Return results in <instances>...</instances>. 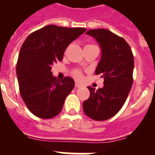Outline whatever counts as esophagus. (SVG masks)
Listing matches in <instances>:
<instances>
[{
    "label": "esophagus",
    "instance_id": "1",
    "mask_svg": "<svg viewBox=\"0 0 155 155\" xmlns=\"http://www.w3.org/2000/svg\"><path fill=\"white\" fill-rule=\"evenodd\" d=\"M75 86H76L77 88H80V87H82V85H81V84H79V83H78V82H76V83H75Z\"/></svg>",
    "mask_w": 155,
    "mask_h": 155
}]
</instances>
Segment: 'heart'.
I'll return each instance as SVG.
<instances>
[{"label":"heart","instance_id":"1","mask_svg":"<svg viewBox=\"0 0 155 155\" xmlns=\"http://www.w3.org/2000/svg\"><path fill=\"white\" fill-rule=\"evenodd\" d=\"M73 76H74L76 79H78V80H80V79H81V78H82V73H81V70L76 69V70H74V71L73 72Z\"/></svg>","mask_w":155,"mask_h":155}]
</instances>
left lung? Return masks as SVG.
I'll use <instances>...</instances> for the list:
<instances>
[{
	"label": "left lung",
	"instance_id": "obj_1",
	"mask_svg": "<svg viewBox=\"0 0 155 155\" xmlns=\"http://www.w3.org/2000/svg\"><path fill=\"white\" fill-rule=\"evenodd\" d=\"M96 39L102 55L95 74L104 78L103 88L88 86L91 94L83 103L86 116L94 120H106L123 107L133 85L134 55L122 37L106 29H94L86 33Z\"/></svg>",
	"mask_w": 155,
	"mask_h": 155
}]
</instances>
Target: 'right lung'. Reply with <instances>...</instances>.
Wrapping results in <instances>:
<instances>
[{
    "label": "right lung",
    "mask_w": 155,
    "mask_h": 155,
    "mask_svg": "<svg viewBox=\"0 0 155 155\" xmlns=\"http://www.w3.org/2000/svg\"><path fill=\"white\" fill-rule=\"evenodd\" d=\"M86 31L48 25L31 33L22 44L17 77L21 98L35 116L51 119L61 111L74 81L69 77L59 81L52 75L51 66L62 61L67 47Z\"/></svg>",
    "instance_id": "1"
}]
</instances>
